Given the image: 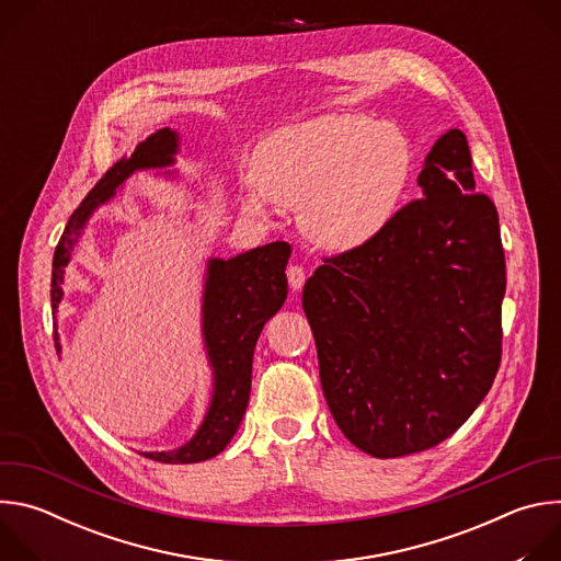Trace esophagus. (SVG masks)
Instances as JSON below:
<instances>
[{
	"instance_id": "esophagus-1",
	"label": "esophagus",
	"mask_w": 561,
	"mask_h": 561,
	"mask_svg": "<svg viewBox=\"0 0 561 561\" xmlns=\"http://www.w3.org/2000/svg\"><path fill=\"white\" fill-rule=\"evenodd\" d=\"M286 275H288V284H290L293 290H299L306 282V271L301 266H288Z\"/></svg>"
}]
</instances>
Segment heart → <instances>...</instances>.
<instances>
[{
    "instance_id": "obj_1",
    "label": "heart",
    "mask_w": 561,
    "mask_h": 561,
    "mask_svg": "<svg viewBox=\"0 0 561 561\" xmlns=\"http://www.w3.org/2000/svg\"><path fill=\"white\" fill-rule=\"evenodd\" d=\"M411 167V144L394 126L357 113L314 115L260 144L244 206L266 213L271 199L299 210L317 247L348 253L390 226Z\"/></svg>"
}]
</instances>
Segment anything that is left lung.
<instances>
[{
  "label": "left lung",
  "mask_w": 561,
  "mask_h": 561,
  "mask_svg": "<svg viewBox=\"0 0 561 561\" xmlns=\"http://www.w3.org/2000/svg\"><path fill=\"white\" fill-rule=\"evenodd\" d=\"M417 184L420 199L370 244L324 260L301 295L329 409L379 459L450 437L502 359L500 217L474 193L459 128L433 144Z\"/></svg>",
  "instance_id": "8db88e82"
}]
</instances>
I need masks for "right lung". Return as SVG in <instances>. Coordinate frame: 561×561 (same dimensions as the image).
<instances>
[{"label":"right lung","mask_w":561,"mask_h":561,"mask_svg":"<svg viewBox=\"0 0 561 561\" xmlns=\"http://www.w3.org/2000/svg\"><path fill=\"white\" fill-rule=\"evenodd\" d=\"M180 152V133L173 128H159L124 154L117 164L95 184L70 215L59 244L53 255L50 304L57 312L64 297V275L72 260V251L82 237L91 215L117 195V188L137 171H154L175 164ZM175 171H167L173 178ZM290 247L273 242L237 257H210L206 264L204 295H202V335L208 364L213 368V394L204 422L195 435L173 450L141 453L148 459L162 463H197L219 455L249 407L253 353L260 333L268 319L282 308L288 295L286 264ZM55 348L61 351L59 333L55 331Z\"/></svg>","instance_id":"1"}]
</instances>
